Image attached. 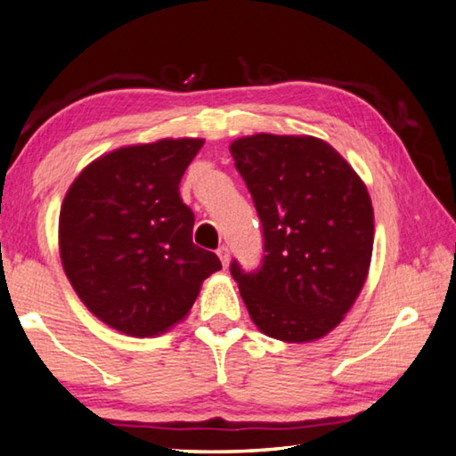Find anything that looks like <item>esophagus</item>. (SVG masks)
I'll list each match as a JSON object with an SVG mask.
<instances>
[{"mask_svg": "<svg viewBox=\"0 0 456 456\" xmlns=\"http://www.w3.org/2000/svg\"><path fill=\"white\" fill-rule=\"evenodd\" d=\"M216 252H218V256H220V260H222V266L224 268H226L228 266V263H230V248H228V246H220V248L218 250H216Z\"/></svg>", "mask_w": 456, "mask_h": 456, "instance_id": "obj_1", "label": "esophagus"}]
</instances>
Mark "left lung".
<instances>
[{"mask_svg": "<svg viewBox=\"0 0 456 456\" xmlns=\"http://www.w3.org/2000/svg\"><path fill=\"white\" fill-rule=\"evenodd\" d=\"M263 224V260L230 273L268 338H323L352 309L368 277L374 208L360 175L317 137L258 133L230 145Z\"/></svg>", "mask_w": 456, "mask_h": 456, "instance_id": "left-lung-1", "label": "left lung"}]
</instances>
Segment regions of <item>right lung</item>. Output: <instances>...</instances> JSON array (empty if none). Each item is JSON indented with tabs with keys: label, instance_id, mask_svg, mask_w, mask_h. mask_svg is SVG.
I'll return each mask as SVG.
<instances>
[{
	"label": "right lung",
	"instance_id": "right-lung-1",
	"mask_svg": "<svg viewBox=\"0 0 456 456\" xmlns=\"http://www.w3.org/2000/svg\"><path fill=\"white\" fill-rule=\"evenodd\" d=\"M204 139H161L102 155L80 171L58 220L66 277L94 317L153 338L188 315L220 258L191 242L179 198Z\"/></svg>",
	"mask_w": 456,
	"mask_h": 456
}]
</instances>
